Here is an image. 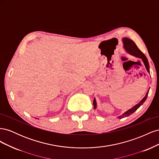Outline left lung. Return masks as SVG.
<instances>
[{"label":"left lung","instance_id":"obj_1","mask_svg":"<svg viewBox=\"0 0 159 159\" xmlns=\"http://www.w3.org/2000/svg\"><path fill=\"white\" fill-rule=\"evenodd\" d=\"M123 44H124L125 49L126 50V51L129 53V54L142 59L143 61L144 62V64H145V66L146 67V69H147V71L149 73V72H150V71H149V64H148V61L147 60V57L145 56V54H144L138 48V47L135 44V43H134L131 39H129V38H124L123 39ZM148 90L147 92L146 95L145 96V98H144L140 102H139L138 104H137L136 105H134V106L133 107H132L131 109H130L129 110H128L127 111H126L125 113H124L123 115H120V116L118 117V118L122 119V118H124V117H128V116H129V115H131L132 113H133L134 111H137V109L139 107H140L141 105H143L144 103V102H145V100L147 99V96H148ZM93 106H94V108L96 109V106H97V105H96V102H95V99H93Z\"/></svg>","mask_w":159,"mask_h":159}]
</instances>
